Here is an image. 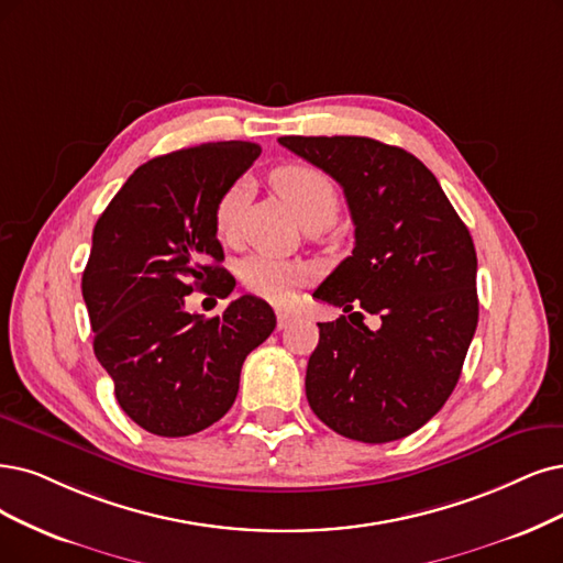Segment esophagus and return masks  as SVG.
I'll use <instances>...</instances> for the list:
<instances>
[{
  "mask_svg": "<svg viewBox=\"0 0 563 563\" xmlns=\"http://www.w3.org/2000/svg\"><path fill=\"white\" fill-rule=\"evenodd\" d=\"M295 320L297 318L292 313H287V310H278V329H287Z\"/></svg>",
  "mask_w": 563,
  "mask_h": 563,
  "instance_id": "34e87169",
  "label": "esophagus"
}]
</instances>
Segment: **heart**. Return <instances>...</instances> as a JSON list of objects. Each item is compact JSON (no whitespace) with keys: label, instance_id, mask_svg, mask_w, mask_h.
<instances>
[{"label":"heart","instance_id":"b5f03b06","mask_svg":"<svg viewBox=\"0 0 563 563\" xmlns=\"http://www.w3.org/2000/svg\"><path fill=\"white\" fill-rule=\"evenodd\" d=\"M274 190L292 208L295 216L306 227H327L334 222L341 208L339 187L334 185L324 172L313 164L289 162L276 166L268 176ZM245 203V187L243 183L229 185L216 203V232L222 241H234L239 232V220ZM239 276L247 292H253L262 299L283 303L292 297L295 289L306 283V268L268 255L247 257Z\"/></svg>","mask_w":563,"mask_h":563}]
</instances>
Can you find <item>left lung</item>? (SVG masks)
<instances>
[{
	"mask_svg": "<svg viewBox=\"0 0 563 563\" xmlns=\"http://www.w3.org/2000/svg\"><path fill=\"white\" fill-rule=\"evenodd\" d=\"M345 192L355 250L316 299L343 308L318 322L306 397L336 433L389 443L443 408L477 327V257L466 224L427 166L366 136H280ZM379 316L368 330L363 313Z\"/></svg>",
	"mask_w": 563,
	"mask_h": 563,
	"instance_id": "obj_1",
	"label": "left lung"
}]
</instances>
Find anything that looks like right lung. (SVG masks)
Instances as JSON below:
<instances>
[{"label":"right lung","mask_w":563,"mask_h":563,"mask_svg":"<svg viewBox=\"0 0 563 563\" xmlns=\"http://www.w3.org/2000/svg\"><path fill=\"white\" fill-rule=\"evenodd\" d=\"M250 141L201 143L141 164L95 224L82 299L95 355L120 408L164 439L218 422L241 366L276 329L274 308L243 295L222 316L187 313L192 289L229 297L216 203L260 157Z\"/></svg>","instance_id":"1"}]
</instances>
